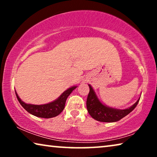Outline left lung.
Instances as JSON below:
<instances>
[{"instance_id": "8db88e82", "label": "left lung", "mask_w": 157, "mask_h": 157, "mask_svg": "<svg viewBox=\"0 0 157 157\" xmlns=\"http://www.w3.org/2000/svg\"><path fill=\"white\" fill-rule=\"evenodd\" d=\"M89 86L90 91L86 100L88 112L93 119L101 122H115L119 121L136 108L140 99L139 98L136 102L129 108L125 109L111 108L103 104L98 98L91 86L89 84Z\"/></svg>"}]
</instances>
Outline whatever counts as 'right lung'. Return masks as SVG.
I'll return each instance as SVG.
<instances>
[{"mask_svg":"<svg viewBox=\"0 0 157 157\" xmlns=\"http://www.w3.org/2000/svg\"><path fill=\"white\" fill-rule=\"evenodd\" d=\"M77 86H71L69 89L66 90L57 99L53 101L52 102L48 104H42V105H35L31 104H25L22 100L19 98L18 94L16 92V97L18 98L19 103L22 106L24 109H25L28 112L31 114L36 116L40 118H49L55 117L61 113V111L65 108L66 101L67 99L68 96L71 94V92L76 89Z\"/></svg>","mask_w":157,"mask_h":157,"instance_id":"right-lung-1","label":"right lung"}]
</instances>
